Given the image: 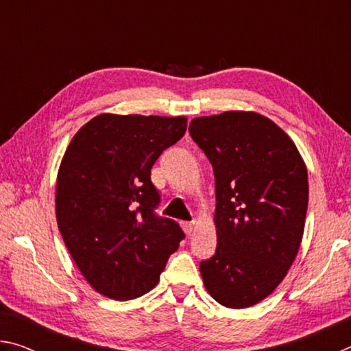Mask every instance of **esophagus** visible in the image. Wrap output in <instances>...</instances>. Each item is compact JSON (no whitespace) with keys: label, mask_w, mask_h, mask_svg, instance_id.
I'll use <instances>...</instances> for the list:
<instances>
[{"label":"esophagus","mask_w":351,"mask_h":351,"mask_svg":"<svg viewBox=\"0 0 351 351\" xmlns=\"http://www.w3.org/2000/svg\"><path fill=\"white\" fill-rule=\"evenodd\" d=\"M181 226H182L184 232H186L187 235H190V234L193 232V223L192 221H182Z\"/></svg>","instance_id":"1"}]
</instances>
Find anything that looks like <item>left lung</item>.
Returning <instances> with one entry per match:
<instances>
[{
  "label": "left lung",
  "instance_id": "1",
  "mask_svg": "<svg viewBox=\"0 0 351 351\" xmlns=\"http://www.w3.org/2000/svg\"><path fill=\"white\" fill-rule=\"evenodd\" d=\"M190 136L215 175L217 249L199 263L218 304L247 308L268 297L299 251L308 173L289 136L257 112L197 117Z\"/></svg>",
  "mask_w": 351,
  "mask_h": 351
}]
</instances>
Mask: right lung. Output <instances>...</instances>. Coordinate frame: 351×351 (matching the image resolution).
Instances as JSON below:
<instances>
[{
    "mask_svg": "<svg viewBox=\"0 0 351 351\" xmlns=\"http://www.w3.org/2000/svg\"><path fill=\"white\" fill-rule=\"evenodd\" d=\"M187 128L186 117L100 114L71 141L57 176L64 245L88 283L130 300L156 287L184 232L156 215L152 167Z\"/></svg>",
    "mask_w": 351,
    "mask_h": 351,
    "instance_id": "obj_1",
    "label": "right lung"
}]
</instances>
